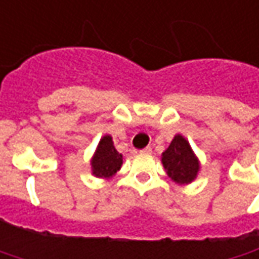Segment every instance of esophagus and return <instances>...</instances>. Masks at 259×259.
<instances>
[{
	"label": "esophagus",
	"instance_id": "esophagus-1",
	"mask_svg": "<svg viewBox=\"0 0 259 259\" xmlns=\"http://www.w3.org/2000/svg\"><path fill=\"white\" fill-rule=\"evenodd\" d=\"M140 153H143V155H150V153H152V147L147 146L145 147V149H142V150H140Z\"/></svg>",
	"mask_w": 259,
	"mask_h": 259
}]
</instances>
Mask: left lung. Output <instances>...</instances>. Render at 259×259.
<instances>
[{"instance_id": "8db88e82", "label": "left lung", "mask_w": 259, "mask_h": 259, "mask_svg": "<svg viewBox=\"0 0 259 259\" xmlns=\"http://www.w3.org/2000/svg\"><path fill=\"white\" fill-rule=\"evenodd\" d=\"M162 163L167 176L179 185L193 182L199 172V160L182 135H176L162 153Z\"/></svg>"}]
</instances>
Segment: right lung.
<instances>
[{"mask_svg":"<svg viewBox=\"0 0 259 259\" xmlns=\"http://www.w3.org/2000/svg\"><path fill=\"white\" fill-rule=\"evenodd\" d=\"M121 163H123V156L116 150L112 136L110 135L103 136L94 152V156L92 157V174L96 178L109 179L120 169Z\"/></svg>","mask_w":259,"mask_h":259,"instance_id":"1","label":"right lung"}]
</instances>
